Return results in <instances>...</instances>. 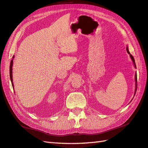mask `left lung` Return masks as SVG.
<instances>
[{
    "label": "left lung",
    "mask_w": 148,
    "mask_h": 148,
    "mask_svg": "<svg viewBox=\"0 0 148 148\" xmlns=\"http://www.w3.org/2000/svg\"><path fill=\"white\" fill-rule=\"evenodd\" d=\"M126 51H127L128 53H129V54H130V56L131 59H132V61H133V62H134V66H135V68H136V65H135V59H134V57L131 55L130 53L129 50H128V47H126ZM135 82H136V89H135V92H136L137 88V73L135 74Z\"/></svg>",
    "instance_id": "left-lung-1"
}]
</instances>
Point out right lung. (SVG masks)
Listing matches in <instances>:
<instances>
[{
	"instance_id": "obj_1",
	"label": "right lung",
	"mask_w": 148,
	"mask_h": 148,
	"mask_svg": "<svg viewBox=\"0 0 148 148\" xmlns=\"http://www.w3.org/2000/svg\"><path fill=\"white\" fill-rule=\"evenodd\" d=\"M13 58H14V56L13 57ZM12 66H13V59L11 60V63H10V78H11V81L12 83V86L13 87V77H12Z\"/></svg>"
}]
</instances>
